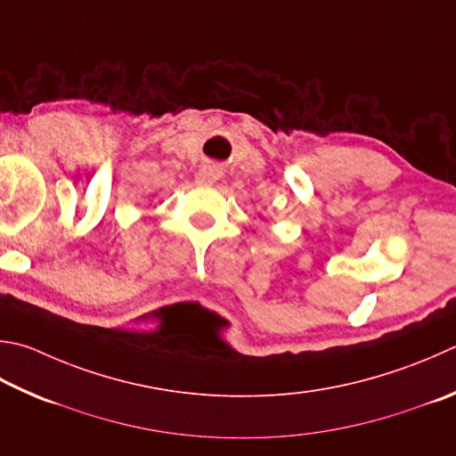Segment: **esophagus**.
I'll return each instance as SVG.
<instances>
[{"label": "esophagus", "instance_id": "esophagus-1", "mask_svg": "<svg viewBox=\"0 0 456 456\" xmlns=\"http://www.w3.org/2000/svg\"><path fill=\"white\" fill-rule=\"evenodd\" d=\"M217 179H219V171L217 167H211V165H205V167L197 171L195 175V181L200 185H213Z\"/></svg>", "mask_w": 456, "mask_h": 456}]
</instances>
